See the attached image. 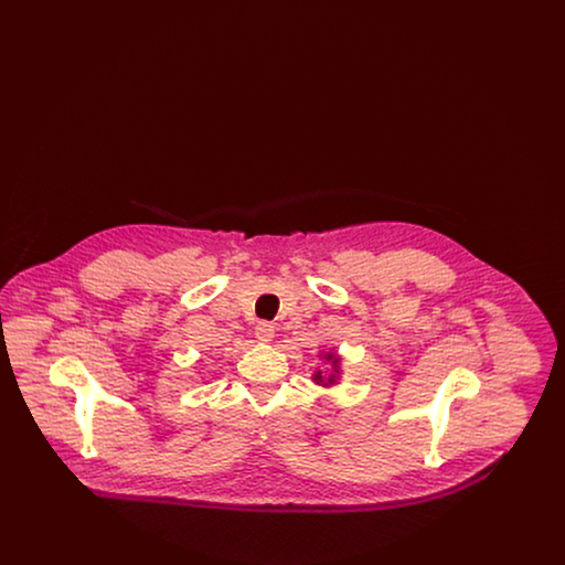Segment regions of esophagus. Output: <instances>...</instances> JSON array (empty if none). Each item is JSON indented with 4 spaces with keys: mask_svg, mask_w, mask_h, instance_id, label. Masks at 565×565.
I'll return each mask as SVG.
<instances>
[{
    "mask_svg": "<svg viewBox=\"0 0 565 565\" xmlns=\"http://www.w3.org/2000/svg\"><path fill=\"white\" fill-rule=\"evenodd\" d=\"M256 339L258 341H270L273 339V334H275V328H273V323L269 322H258L256 323Z\"/></svg>",
    "mask_w": 565,
    "mask_h": 565,
    "instance_id": "esophagus-1",
    "label": "esophagus"
}]
</instances>
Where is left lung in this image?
<instances>
[{
	"mask_svg": "<svg viewBox=\"0 0 565 565\" xmlns=\"http://www.w3.org/2000/svg\"><path fill=\"white\" fill-rule=\"evenodd\" d=\"M326 360H330V362H332V366H337V358H332L330 353H328V358H326ZM316 381H322V373H318V375H316ZM328 381H332V379H328Z\"/></svg>",
	"mask_w": 565,
	"mask_h": 565,
	"instance_id": "1",
	"label": "left lung"
}]
</instances>
